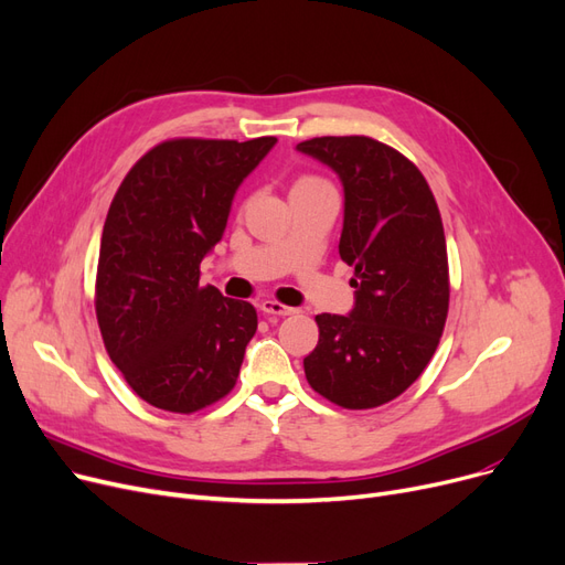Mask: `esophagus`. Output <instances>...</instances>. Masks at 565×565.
<instances>
[{
    "mask_svg": "<svg viewBox=\"0 0 565 565\" xmlns=\"http://www.w3.org/2000/svg\"><path fill=\"white\" fill-rule=\"evenodd\" d=\"M259 308H262V312L276 315V317H289V315L296 312V310L289 308V306H282V303H278V301H271V298H267V301H262Z\"/></svg>",
    "mask_w": 565,
    "mask_h": 565,
    "instance_id": "1",
    "label": "esophagus"
}]
</instances>
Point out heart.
<instances>
[{
    "label": "heart",
    "mask_w": 565,
    "mask_h": 565,
    "mask_svg": "<svg viewBox=\"0 0 565 565\" xmlns=\"http://www.w3.org/2000/svg\"><path fill=\"white\" fill-rule=\"evenodd\" d=\"M317 182H321V180H317V178H301V180H298V182L294 184V189H298V186H308V184H317Z\"/></svg>",
    "instance_id": "b5f03b06"
}]
</instances>
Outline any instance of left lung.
<instances>
[{"label":"left lung","instance_id":"obj_1","mask_svg":"<svg viewBox=\"0 0 565 565\" xmlns=\"http://www.w3.org/2000/svg\"><path fill=\"white\" fill-rule=\"evenodd\" d=\"M296 150L340 178V257L355 269L351 312L317 315L306 379L342 408H376L417 381L440 342L449 310L443 218L417 166L385 143L321 137Z\"/></svg>","mask_w":565,"mask_h":565}]
</instances>
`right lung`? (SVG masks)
Returning <instances> with one entry per match:
<instances>
[{"label":"right lung","mask_w":565,"mask_h":565,"mask_svg":"<svg viewBox=\"0 0 565 565\" xmlns=\"http://www.w3.org/2000/svg\"><path fill=\"white\" fill-rule=\"evenodd\" d=\"M278 143L175 139L116 191L99 242L95 315L111 362L143 402L195 413L237 383L257 330L246 301L201 287L235 193Z\"/></svg>","instance_id":"right-lung-1"}]
</instances>
